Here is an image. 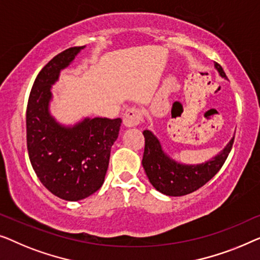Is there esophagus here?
<instances>
[{
  "instance_id": "1",
  "label": "esophagus",
  "mask_w": 260,
  "mask_h": 260,
  "mask_svg": "<svg viewBox=\"0 0 260 260\" xmlns=\"http://www.w3.org/2000/svg\"><path fill=\"white\" fill-rule=\"evenodd\" d=\"M142 113L139 108H128L123 114V123L127 127H135L142 121Z\"/></svg>"
}]
</instances>
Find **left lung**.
Returning <instances> with one entry per match:
<instances>
[{
  "mask_svg": "<svg viewBox=\"0 0 260 260\" xmlns=\"http://www.w3.org/2000/svg\"><path fill=\"white\" fill-rule=\"evenodd\" d=\"M221 78L226 74L221 66L215 62ZM145 151L142 156V166L156 191L170 197H181L189 194L210 181L218 173L228 159L232 149L235 137L226 145V147L213 159L200 165H182L171 159L162 151L158 138L151 131H144Z\"/></svg>",
  "mask_w": 260,
  "mask_h": 260,
  "instance_id": "8db88e82",
  "label": "left lung"
}]
</instances>
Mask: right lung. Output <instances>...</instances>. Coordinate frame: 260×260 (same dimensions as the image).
Instances as JSON below:
<instances>
[{
    "instance_id": "obj_1",
    "label": "right lung",
    "mask_w": 260,
    "mask_h": 260,
    "mask_svg": "<svg viewBox=\"0 0 260 260\" xmlns=\"http://www.w3.org/2000/svg\"><path fill=\"white\" fill-rule=\"evenodd\" d=\"M83 48L66 49L41 69L27 106V148L31 166L48 191L68 202L85 199L104 184L111 148L121 126L120 118H86L66 127L50 115L52 85Z\"/></svg>"
}]
</instances>
